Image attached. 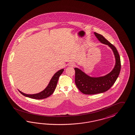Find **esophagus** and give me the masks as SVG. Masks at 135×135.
<instances>
[{"label":"esophagus","mask_w":135,"mask_h":135,"mask_svg":"<svg viewBox=\"0 0 135 135\" xmlns=\"http://www.w3.org/2000/svg\"><path fill=\"white\" fill-rule=\"evenodd\" d=\"M69 66H71V67H74V66H75V64L74 62H70V63L69 64Z\"/></svg>","instance_id":"esophagus-1"}]
</instances>
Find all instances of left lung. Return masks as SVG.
<instances>
[{"label": "left lung", "instance_id": "8db88e82", "mask_svg": "<svg viewBox=\"0 0 135 135\" xmlns=\"http://www.w3.org/2000/svg\"><path fill=\"white\" fill-rule=\"evenodd\" d=\"M94 34L100 42L109 45L112 49L115 55V64L114 68L109 74L98 78L90 77L78 68H75V85L79 90L85 95L103 93L109 90L120 74L121 67L120 55L115 46L103 35L97 32H94Z\"/></svg>", "mask_w": 135, "mask_h": 135}]
</instances>
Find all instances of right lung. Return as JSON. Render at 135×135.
<instances>
[{
    "label": "right lung",
    "mask_w": 135,
    "mask_h": 135,
    "mask_svg": "<svg viewBox=\"0 0 135 135\" xmlns=\"http://www.w3.org/2000/svg\"><path fill=\"white\" fill-rule=\"evenodd\" d=\"M64 70V69H61L57 71L55 74L54 75V76L50 80V82L49 83L47 87L40 93L36 94H33V95H28V94H25V93L21 92L20 90H19V91L22 95H25V97H27L31 99H34L36 100H40V99H45L50 97V95L53 94L56 86L59 77L60 75L62 74Z\"/></svg>",
    "instance_id": "obj_1"
}]
</instances>
